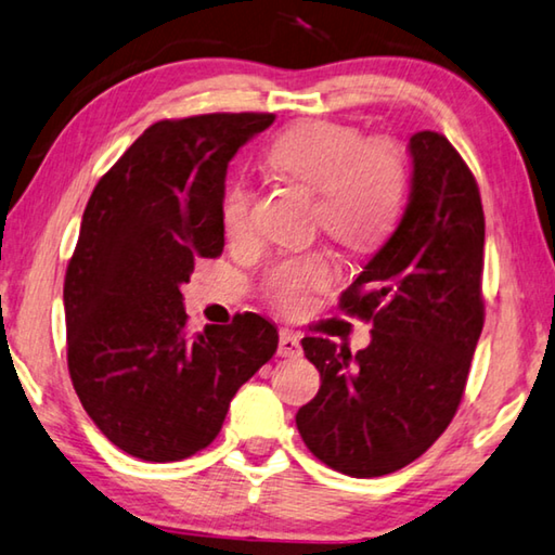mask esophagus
I'll return each instance as SVG.
<instances>
[{
    "label": "esophagus",
    "mask_w": 555,
    "mask_h": 555,
    "mask_svg": "<svg viewBox=\"0 0 555 555\" xmlns=\"http://www.w3.org/2000/svg\"><path fill=\"white\" fill-rule=\"evenodd\" d=\"M278 353H280V357H287V359H297L299 353H302V347H299L297 334H293L289 330H283V332H280Z\"/></svg>",
    "instance_id": "esophagus-1"
}]
</instances>
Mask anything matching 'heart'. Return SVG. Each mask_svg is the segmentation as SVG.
I'll return each instance as SVG.
<instances>
[{
  "label": "heart",
  "mask_w": 555,
  "mask_h": 555,
  "mask_svg": "<svg viewBox=\"0 0 555 555\" xmlns=\"http://www.w3.org/2000/svg\"><path fill=\"white\" fill-rule=\"evenodd\" d=\"M268 165L317 192L314 223L353 248H369L393 229L408 192L405 154L390 140L363 142L353 127L305 120L280 132L266 150ZM221 225L231 241L253 233V189L245 181L225 186ZM334 280L326 253L278 260L268 272V295L285 310H299L307 295Z\"/></svg>",
  "instance_id": "obj_1"
}]
</instances>
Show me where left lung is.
<instances>
[{
    "instance_id": "8db88e82",
    "label": "left lung",
    "mask_w": 555,
    "mask_h": 555,
    "mask_svg": "<svg viewBox=\"0 0 555 555\" xmlns=\"http://www.w3.org/2000/svg\"><path fill=\"white\" fill-rule=\"evenodd\" d=\"M411 194L398 229L341 295L371 322V344L305 337L322 386L297 430L326 467L384 477L440 438L465 393L485 324V211L477 181L444 134L408 140Z\"/></svg>"
}]
</instances>
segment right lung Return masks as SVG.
I'll return each mask as SVG.
<instances>
[{
  "label": "right lung",
  "mask_w": 555,
  "mask_h": 555,
  "mask_svg": "<svg viewBox=\"0 0 555 555\" xmlns=\"http://www.w3.org/2000/svg\"><path fill=\"white\" fill-rule=\"evenodd\" d=\"M275 115L159 120L88 198L63 283L73 388L127 455L177 462L211 444L231 398L278 349L245 312L189 334L181 285L223 250L225 169Z\"/></svg>",
  "instance_id": "right-lung-1"
}]
</instances>
